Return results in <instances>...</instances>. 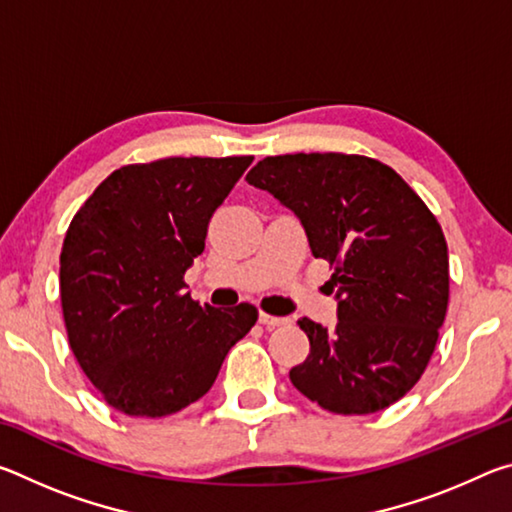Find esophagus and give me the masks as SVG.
<instances>
[{"mask_svg": "<svg viewBox=\"0 0 512 512\" xmlns=\"http://www.w3.org/2000/svg\"><path fill=\"white\" fill-rule=\"evenodd\" d=\"M259 323H262L266 329H275V327L289 325V318H282V316H268V314H259Z\"/></svg>", "mask_w": 512, "mask_h": 512, "instance_id": "34e87169", "label": "esophagus"}]
</instances>
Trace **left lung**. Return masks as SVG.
<instances>
[{
	"label": "left lung",
	"mask_w": 512,
	"mask_h": 512,
	"mask_svg": "<svg viewBox=\"0 0 512 512\" xmlns=\"http://www.w3.org/2000/svg\"><path fill=\"white\" fill-rule=\"evenodd\" d=\"M246 180L289 207L311 255L336 268L327 289L339 320H298L311 348L291 384L341 415L402 400L447 314L449 259L436 216L391 167L363 155H271Z\"/></svg>",
	"instance_id": "obj_1"
}]
</instances>
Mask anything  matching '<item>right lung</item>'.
<instances>
[{
    "mask_svg": "<svg viewBox=\"0 0 512 512\" xmlns=\"http://www.w3.org/2000/svg\"><path fill=\"white\" fill-rule=\"evenodd\" d=\"M253 158H167L112 171L69 223L60 300L76 361L110 406L162 418L210 391L257 309L201 307L185 271Z\"/></svg>",
    "mask_w": 512,
    "mask_h": 512,
    "instance_id": "add662e5",
    "label": "right lung"
}]
</instances>
